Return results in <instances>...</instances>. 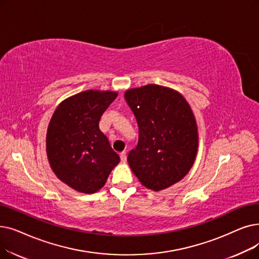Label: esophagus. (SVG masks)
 Segmentation results:
<instances>
[{
	"mask_svg": "<svg viewBox=\"0 0 259 259\" xmlns=\"http://www.w3.org/2000/svg\"><path fill=\"white\" fill-rule=\"evenodd\" d=\"M119 156H120V160H121L122 162H125V161L127 160V154H126V151H121V152L119 153Z\"/></svg>",
	"mask_w": 259,
	"mask_h": 259,
	"instance_id": "1",
	"label": "esophagus"
}]
</instances>
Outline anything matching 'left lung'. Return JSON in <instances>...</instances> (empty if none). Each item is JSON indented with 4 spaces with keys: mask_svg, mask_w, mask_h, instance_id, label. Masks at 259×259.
Returning <instances> with one entry per match:
<instances>
[{
    "mask_svg": "<svg viewBox=\"0 0 259 259\" xmlns=\"http://www.w3.org/2000/svg\"><path fill=\"white\" fill-rule=\"evenodd\" d=\"M125 99L139 126L138 145L127 157L132 171L155 192L179 182L198 150L197 123L185 98L169 88L148 84L128 90Z\"/></svg>",
    "mask_w": 259,
    "mask_h": 259,
    "instance_id": "1",
    "label": "left lung"
}]
</instances>
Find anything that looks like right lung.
<instances>
[{"label": "right lung", "instance_id": "add662e5", "mask_svg": "<svg viewBox=\"0 0 259 259\" xmlns=\"http://www.w3.org/2000/svg\"><path fill=\"white\" fill-rule=\"evenodd\" d=\"M116 96L89 90L65 99L52 116L47 134L51 167L77 192H97L119 162V155L99 130L100 117Z\"/></svg>", "mask_w": 259, "mask_h": 259}]
</instances>
